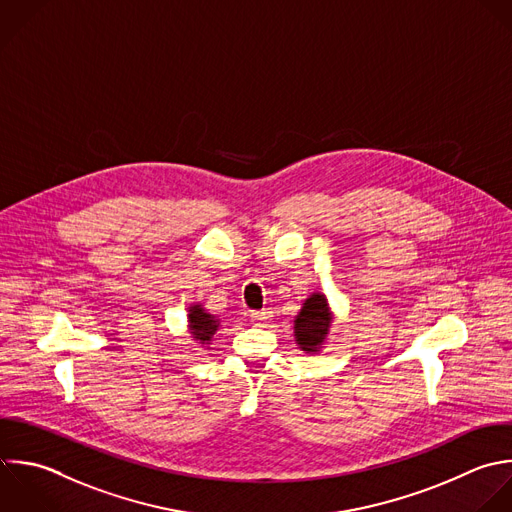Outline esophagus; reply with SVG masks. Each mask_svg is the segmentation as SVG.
<instances>
[{"mask_svg":"<svg viewBox=\"0 0 512 512\" xmlns=\"http://www.w3.org/2000/svg\"><path fill=\"white\" fill-rule=\"evenodd\" d=\"M250 318H252V322L262 324V322H266V320L270 318V312H266V310H256V312H250Z\"/></svg>","mask_w":512,"mask_h":512,"instance_id":"esophagus-1","label":"esophagus"}]
</instances>
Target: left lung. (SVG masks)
Instances as JSON below:
<instances>
[{"mask_svg": "<svg viewBox=\"0 0 512 512\" xmlns=\"http://www.w3.org/2000/svg\"><path fill=\"white\" fill-rule=\"evenodd\" d=\"M330 322L332 316L324 294H312L306 298L300 314L294 320V336L298 346L308 354L318 352L328 334Z\"/></svg>", "mask_w": 512, "mask_h": 512, "instance_id": "8db88e82", "label": "left lung"}]
</instances>
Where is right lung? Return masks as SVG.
Segmentation results:
<instances>
[{"label": "right lung", "instance_id": "obj_1", "mask_svg": "<svg viewBox=\"0 0 512 512\" xmlns=\"http://www.w3.org/2000/svg\"><path fill=\"white\" fill-rule=\"evenodd\" d=\"M188 322H190L192 338L198 340L200 344H208L220 326V322L212 314H208L200 304L190 308Z\"/></svg>", "mask_w": 512, "mask_h": 512}]
</instances>
